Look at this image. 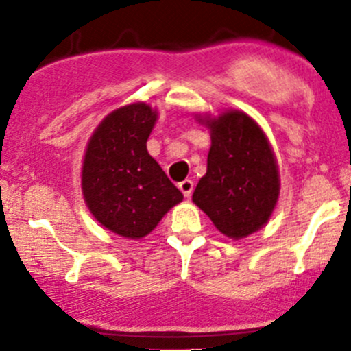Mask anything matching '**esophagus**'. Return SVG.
I'll return each instance as SVG.
<instances>
[{
    "instance_id": "34e87169",
    "label": "esophagus",
    "mask_w": 351,
    "mask_h": 351,
    "mask_svg": "<svg viewBox=\"0 0 351 351\" xmlns=\"http://www.w3.org/2000/svg\"><path fill=\"white\" fill-rule=\"evenodd\" d=\"M178 189L182 190L183 195H185L186 198H190V195H192V192H193V182L192 180H183L182 183H178Z\"/></svg>"
}]
</instances>
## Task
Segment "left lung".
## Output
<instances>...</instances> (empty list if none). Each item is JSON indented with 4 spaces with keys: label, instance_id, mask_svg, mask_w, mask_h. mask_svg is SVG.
I'll list each match as a JSON object with an SVG mask.
<instances>
[{
    "label": "left lung",
    "instance_id": "left-lung-1",
    "mask_svg": "<svg viewBox=\"0 0 351 351\" xmlns=\"http://www.w3.org/2000/svg\"><path fill=\"white\" fill-rule=\"evenodd\" d=\"M195 119L210 130V149L193 204L219 232L231 239L247 238L270 221L280 195L270 141L256 120L241 110Z\"/></svg>",
    "mask_w": 351,
    "mask_h": 351
}]
</instances>
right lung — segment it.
<instances>
[{
    "instance_id": "add662e5",
    "label": "right lung",
    "mask_w": 351,
    "mask_h": 351,
    "mask_svg": "<svg viewBox=\"0 0 351 351\" xmlns=\"http://www.w3.org/2000/svg\"><path fill=\"white\" fill-rule=\"evenodd\" d=\"M158 110L134 101L110 112L95 129L81 166V190L91 215L108 231L143 239L183 200L147 153Z\"/></svg>"
}]
</instances>
